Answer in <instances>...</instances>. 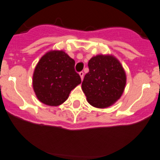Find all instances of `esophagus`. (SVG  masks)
I'll list each match as a JSON object with an SVG mask.
<instances>
[{
    "label": "esophagus",
    "instance_id": "1",
    "mask_svg": "<svg viewBox=\"0 0 160 160\" xmlns=\"http://www.w3.org/2000/svg\"><path fill=\"white\" fill-rule=\"evenodd\" d=\"M79 74H80V78H81V80H83V75H84V73H83V71L80 72V73H79Z\"/></svg>",
    "mask_w": 160,
    "mask_h": 160
}]
</instances>
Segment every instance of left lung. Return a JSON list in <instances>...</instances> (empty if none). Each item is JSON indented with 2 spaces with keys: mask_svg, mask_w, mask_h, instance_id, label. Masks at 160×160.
Listing matches in <instances>:
<instances>
[{
  "mask_svg": "<svg viewBox=\"0 0 160 160\" xmlns=\"http://www.w3.org/2000/svg\"><path fill=\"white\" fill-rule=\"evenodd\" d=\"M89 72L82 82L87 102L97 108L110 107L120 98L127 77L118 60L112 55H97L88 62Z\"/></svg>",
  "mask_w": 160,
  "mask_h": 160,
  "instance_id": "8db88e82",
  "label": "left lung"
}]
</instances>
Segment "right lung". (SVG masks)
Returning a JSON list of instances; mask_svg holds the SVG:
<instances>
[{
    "instance_id": "1",
    "label": "right lung",
    "mask_w": 160,
    "mask_h": 160,
    "mask_svg": "<svg viewBox=\"0 0 160 160\" xmlns=\"http://www.w3.org/2000/svg\"><path fill=\"white\" fill-rule=\"evenodd\" d=\"M74 66V60L63 50L45 53L33 75V88L38 100L54 107L66 101L70 91L81 83Z\"/></svg>"
}]
</instances>
